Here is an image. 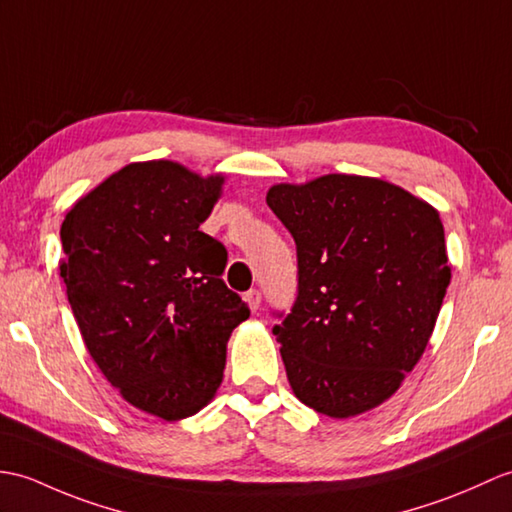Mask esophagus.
I'll return each instance as SVG.
<instances>
[{"instance_id":"obj_1","label":"esophagus","mask_w":512,"mask_h":512,"mask_svg":"<svg viewBox=\"0 0 512 512\" xmlns=\"http://www.w3.org/2000/svg\"><path fill=\"white\" fill-rule=\"evenodd\" d=\"M244 301L248 303V307H251L253 312H257L259 310V303H261V292L259 290H248L246 294H244Z\"/></svg>"}]
</instances>
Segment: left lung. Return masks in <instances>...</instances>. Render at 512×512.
Instances as JSON below:
<instances>
[{"instance_id":"8db88e82","label":"left lung","mask_w":512,"mask_h":512,"mask_svg":"<svg viewBox=\"0 0 512 512\" xmlns=\"http://www.w3.org/2000/svg\"><path fill=\"white\" fill-rule=\"evenodd\" d=\"M266 202L299 259L294 305L272 327L294 395L331 419L379 406L421 360L445 299L438 211L353 174L281 183Z\"/></svg>"}]
</instances>
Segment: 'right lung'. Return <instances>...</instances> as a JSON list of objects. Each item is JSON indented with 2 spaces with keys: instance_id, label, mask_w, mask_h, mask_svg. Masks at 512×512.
<instances>
[{
  "instance_id": "obj_1",
  "label": "right lung",
  "mask_w": 512,
  "mask_h": 512,
  "mask_svg": "<svg viewBox=\"0 0 512 512\" xmlns=\"http://www.w3.org/2000/svg\"><path fill=\"white\" fill-rule=\"evenodd\" d=\"M224 176L130 163L63 220L61 277L82 340L111 386L163 421L216 395L231 331L251 316L222 281L227 248L200 231Z\"/></svg>"
}]
</instances>
